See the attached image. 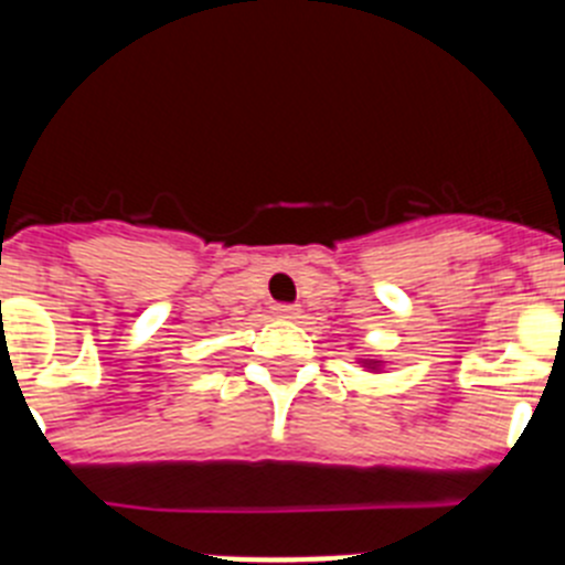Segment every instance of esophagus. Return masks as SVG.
<instances>
[{
  "instance_id": "esophagus-1",
  "label": "esophagus",
  "mask_w": 565,
  "mask_h": 565,
  "mask_svg": "<svg viewBox=\"0 0 565 565\" xmlns=\"http://www.w3.org/2000/svg\"><path fill=\"white\" fill-rule=\"evenodd\" d=\"M274 317H279V319H299V308L277 306V308H274Z\"/></svg>"
}]
</instances>
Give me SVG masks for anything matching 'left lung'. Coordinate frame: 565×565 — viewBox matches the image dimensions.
Segmentation results:
<instances>
[{
  "label": "left lung",
  "mask_w": 565,
  "mask_h": 565,
  "mask_svg": "<svg viewBox=\"0 0 565 565\" xmlns=\"http://www.w3.org/2000/svg\"><path fill=\"white\" fill-rule=\"evenodd\" d=\"M359 364H362V367H367L371 373H379L382 371L384 362H379V359H359Z\"/></svg>",
  "instance_id": "8db88e82"
}]
</instances>
